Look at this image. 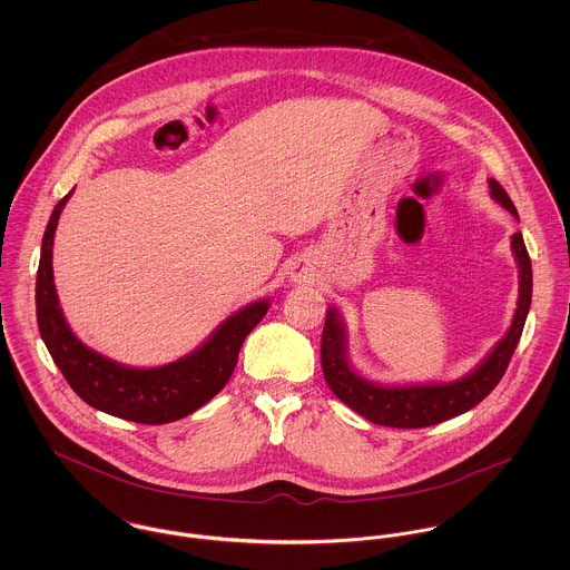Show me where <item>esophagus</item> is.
Here are the masks:
<instances>
[{
    "mask_svg": "<svg viewBox=\"0 0 570 570\" xmlns=\"http://www.w3.org/2000/svg\"><path fill=\"white\" fill-rule=\"evenodd\" d=\"M303 274H307L305 267H294V269H292V278H301Z\"/></svg>",
    "mask_w": 570,
    "mask_h": 570,
    "instance_id": "34e87169",
    "label": "esophagus"
}]
</instances>
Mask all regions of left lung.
<instances>
[{
  "mask_svg": "<svg viewBox=\"0 0 570 570\" xmlns=\"http://www.w3.org/2000/svg\"><path fill=\"white\" fill-rule=\"evenodd\" d=\"M491 197L518 217L513 202L509 199L507 190L495 181L489 179ZM511 249L518 263V307L513 321L504 337L489 351L488 357L465 377L448 384H410V386H382L375 382L364 380L348 362V337L342 316L335 307L326 309L325 328H323V344H321V360L326 384L333 395L344 402L357 414L366 416L373 423L391 425V428H425L441 423L445 419L459 416L468 410L481 404L495 384L502 380L509 360L520 342L524 321L531 307L533 294V272L527 245L520 233L511 237Z\"/></svg>",
  "mask_w": 570,
  "mask_h": 570,
  "instance_id": "left-lung-1",
  "label": "left lung"
}]
</instances>
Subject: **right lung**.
Here are the masks:
<instances>
[{"instance_id":"right-lung-1","label":"right lung","mask_w":570,"mask_h":570,"mask_svg":"<svg viewBox=\"0 0 570 570\" xmlns=\"http://www.w3.org/2000/svg\"><path fill=\"white\" fill-rule=\"evenodd\" d=\"M70 195L72 193H68L50 215L37 269V325L55 364L85 404L127 421L160 425L208 404L230 380L245 335L263 321L269 301L263 298L245 305L217 326L195 351L170 364L136 368L105 357L72 333L55 287L52 245L61 210Z\"/></svg>"}]
</instances>
